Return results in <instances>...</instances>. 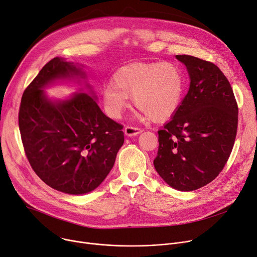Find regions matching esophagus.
<instances>
[{
	"mask_svg": "<svg viewBox=\"0 0 257 257\" xmlns=\"http://www.w3.org/2000/svg\"><path fill=\"white\" fill-rule=\"evenodd\" d=\"M124 132L126 135L128 136H135L138 135L140 133L143 132V129L142 128H139V127H133V126H126L125 129H124Z\"/></svg>",
	"mask_w": 257,
	"mask_h": 257,
	"instance_id": "1",
	"label": "esophagus"
}]
</instances>
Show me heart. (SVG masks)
Wrapping results in <instances>:
<instances>
[{"mask_svg":"<svg viewBox=\"0 0 257 257\" xmlns=\"http://www.w3.org/2000/svg\"><path fill=\"white\" fill-rule=\"evenodd\" d=\"M185 92V76L173 63H134L113 74L112 84L102 90L105 112L113 118L122 114L132 97L134 106L153 121H165L179 110Z\"/></svg>","mask_w":257,"mask_h":257,"instance_id":"1","label":"heart"}]
</instances>
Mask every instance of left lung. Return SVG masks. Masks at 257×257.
<instances>
[{"instance_id": "obj_1", "label": "left lung", "mask_w": 257, "mask_h": 257, "mask_svg": "<svg viewBox=\"0 0 257 257\" xmlns=\"http://www.w3.org/2000/svg\"><path fill=\"white\" fill-rule=\"evenodd\" d=\"M190 76L182 104L158 131L154 159L159 176L181 191L211 183L225 166L237 131V103L231 85L212 62L178 55Z\"/></svg>"}]
</instances>
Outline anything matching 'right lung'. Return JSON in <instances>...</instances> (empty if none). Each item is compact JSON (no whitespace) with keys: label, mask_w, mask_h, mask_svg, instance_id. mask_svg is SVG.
<instances>
[{"label":"right lung","mask_w":257,"mask_h":257,"mask_svg":"<svg viewBox=\"0 0 257 257\" xmlns=\"http://www.w3.org/2000/svg\"><path fill=\"white\" fill-rule=\"evenodd\" d=\"M73 75L83 72L63 59L45 64L23 94L19 125L34 172L54 189L76 195L93 191L107 177L124 132L123 125L106 116L89 95L53 102L41 90Z\"/></svg>","instance_id":"add662e5"}]
</instances>
